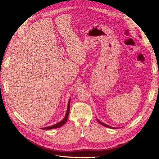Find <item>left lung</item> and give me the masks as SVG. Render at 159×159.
<instances>
[{
  "instance_id": "8db88e82",
  "label": "left lung",
  "mask_w": 159,
  "mask_h": 159,
  "mask_svg": "<svg viewBox=\"0 0 159 159\" xmlns=\"http://www.w3.org/2000/svg\"><path fill=\"white\" fill-rule=\"evenodd\" d=\"M140 37V36H139ZM97 121L101 124V125H102V126H105V127H107V128H111V129H117L118 128H113V127H111V126H108V125H107V124H104V123H103V122H102L101 120H99L98 119H97Z\"/></svg>"
}]
</instances>
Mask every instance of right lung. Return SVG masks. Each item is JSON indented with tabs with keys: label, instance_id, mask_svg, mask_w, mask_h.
Returning a JSON list of instances; mask_svg holds the SVG:
<instances>
[{
	"label": "right lung",
	"instance_id": "right-lung-1",
	"mask_svg": "<svg viewBox=\"0 0 159 159\" xmlns=\"http://www.w3.org/2000/svg\"><path fill=\"white\" fill-rule=\"evenodd\" d=\"M70 98L68 103V107H67V111H66L64 118L61 122H58L54 125H52V126H48L46 128H43L41 129H55L57 128H60L62 126H63V125L67 122V120H68V115H69V113H70Z\"/></svg>",
	"mask_w": 159,
	"mask_h": 159
}]
</instances>
